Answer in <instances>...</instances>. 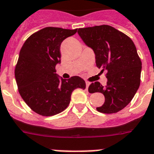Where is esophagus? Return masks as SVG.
I'll return each instance as SVG.
<instances>
[{"instance_id":"obj_1","label":"esophagus","mask_w":154,"mask_h":154,"mask_svg":"<svg viewBox=\"0 0 154 154\" xmlns=\"http://www.w3.org/2000/svg\"><path fill=\"white\" fill-rule=\"evenodd\" d=\"M85 85H86V90L88 91V89H89V85H90V83H89V82H85Z\"/></svg>"}]
</instances>
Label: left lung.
Masks as SVG:
<instances>
[{"instance_id": "1", "label": "left lung", "mask_w": 154, "mask_h": 154, "mask_svg": "<svg viewBox=\"0 0 154 154\" xmlns=\"http://www.w3.org/2000/svg\"><path fill=\"white\" fill-rule=\"evenodd\" d=\"M78 34L95 54L96 65L101 72L107 70V85L98 82L89 87L90 94L101 93L105 102L97 108L103 113L123 109L140 86L141 61L135 45L128 36L109 25L78 29Z\"/></svg>"}]
</instances>
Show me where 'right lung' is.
<instances>
[{
	"label": "right lung",
	"instance_id": "right-lung-1",
	"mask_svg": "<svg viewBox=\"0 0 154 154\" xmlns=\"http://www.w3.org/2000/svg\"><path fill=\"white\" fill-rule=\"evenodd\" d=\"M77 29L47 27L28 38L15 69L18 90L25 102L42 116H53L68 107L75 89H85L78 76L63 79L56 73L60 63V44Z\"/></svg>",
	"mask_w": 154,
	"mask_h": 154
}]
</instances>
